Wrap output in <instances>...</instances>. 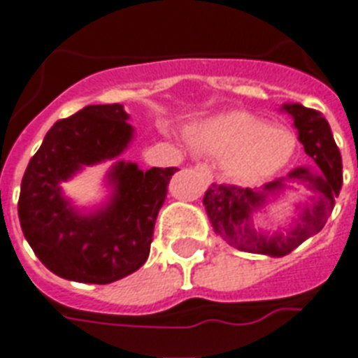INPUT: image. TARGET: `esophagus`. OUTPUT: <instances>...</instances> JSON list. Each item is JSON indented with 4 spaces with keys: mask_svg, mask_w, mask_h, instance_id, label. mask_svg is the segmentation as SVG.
Masks as SVG:
<instances>
[{
    "mask_svg": "<svg viewBox=\"0 0 358 358\" xmlns=\"http://www.w3.org/2000/svg\"><path fill=\"white\" fill-rule=\"evenodd\" d=\"M195 171H196V173L204 174L208 180H212V167H210L208 163H196Z\"/></svg>",
    "mask_w": 358,
    "mask_h": 358,
    "instance_id": "esophagus-1",
    "label": "esophagus"
}]
</instances>
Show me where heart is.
I'll use <instances>...</instances> for the list:
<instances>
[{
	"label": "heart",
	"instance_id": "b5f03b06",
	"mask_svg": "<svg viewBox=\"0 0 358 358\" xmlns=\"http://www.w3.org/2000/svg\"><path fill=\"white\" fill-rule=\"evenodd\" d=\"M201 143L227 156L229 173L243 182H258L284 167L294 154L295 137L282 126H273L250 113H227L202 128Z\"/></svg>",
	"mask_w": 358,
	"mask_h": 358
}]
</instances>
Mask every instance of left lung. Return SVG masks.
<instances>
[{
	"label": "left lung",
	"mask_w": 358,
	"mask_h": 358,
	"mask_svg": "<svg viewBox=\"0 0 358 358\" xmlns=\"http://www.w3.org/2000/svg\"><path fill=\"white\" fill-rule=\"evenodd\" d=\"M284 109L294 117L295 128L299 129V141L305 152L316 162L320 174L299 167L286 178L273 180L252 191L229 184H212L204 195L208 217L213 230L229 245L245 252L267 256H284L297 249L303 241L317 234L325 227L334 208V201L342 189V156L333 139L329 122L320 111L308 109L301 103H286ZM286 185H299L310 189L313 206L306 208L300 224L288 236H264L250 229V215L265 201L266 195Z\"/></svg>",
	"instance_id": "left-lung-1"
}]
</instances>
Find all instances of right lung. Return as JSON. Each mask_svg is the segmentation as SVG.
<instances>
[{
	"mask_svg": "<svg viewBox=\"0 0 358 358\" xmlns=\"http://www.w3.org/2000/svg\"><path fill=\"white\" fill-rule=\"evenodd\" d=\"M120 103L87 106L53 124L22 178L18 217L38 260L59 277L109 284L137 271L150 255L157 213L167 199L174 167L141 171L119 162L111 171L113 201L80 215L59 184L83 165L117 157L134 129Z\"/></svg>",
	"mask_w": 358,
	"mask_h": 358,
	"instance_id": "right-lung-1",
	"label": "right lung"
}]
</instances>
